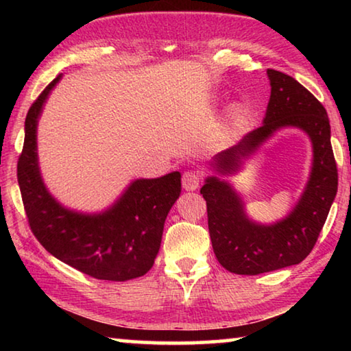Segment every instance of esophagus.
I'll return each mask as SVG.
<instances>
[{"mask_svg": "<svg viewBox=\"0 0 351 351\" xmlns=\"http://www.w3.org/2000/svg\"><path fill=\"white\" fill-rule=\"evenodd\" d=\"M201 184V176L198 171L187 170L182 173V187L186 190H197Z\"/></svg>", "mask_w": 351, "mask_h": 351, "instance_id": "esophagus-1", "label": "esophagus"}]
</instances>
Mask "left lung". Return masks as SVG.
<instances>
[{
	"label": "left lung",
	"mask_w": 351,
	"mask_h": 351,
	"mask_svg": "<svg viewBox=\"0 0 351 351\" xmlns=\"http://www.w3.org/2000/svg\"><path fill=\"white\" fill-rule=\"evenodd\" d=\"M271 97L263 125L252 130L215 158L218 171L232 173L241 159L282 127H297L313 142V170L304 195L289 215L272 226L255 224L243 212L235 190L207 178L201 193L219 265L240 276H257L300 263L313 251L337 192V167L324 105L304 85L280 71L268 69Z\"/></svg>",
	"instance_id": "8db88e82"
}]
</instances>
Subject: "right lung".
<instances>
[{
	"label": "right lung",
	"instance_id": "right-lung-1",
	"mask_svg": "<svg viewBox=\"0 0 351 351\" xmlns=\"http://www.w3.org/2000/svg\"><path fill=\"white\" fill-rule=\"evenodd\" d=\"M57 75L31 105L16 165L29 228L47 252L99 280L125 282L152 269L167 213L181 193V175L138 180L104 213L64 209L47 192L37 162V121Z\"/></svg>",
	"mask_w": 351,
	"mask_h": 351
}]
</instances>
